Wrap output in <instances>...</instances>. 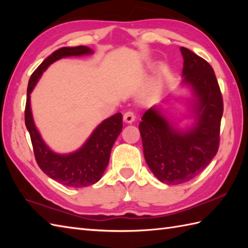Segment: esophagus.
I'll list each match as a JSON object with an SVG mask.
<instances>
[{
	"label": "esophagus",
	"mask_w": 248,
	"mask_h": 248,
	"mask_svg": "<svg viewBox=\"0 0 248 248\" xmlns=\"http://www.w3.org/2000/svg\"><path fill=\"white\" fill-rule=\"evenodd\" d=\"M124 120L125 124H132L133 121L135 120V115L133 112H131V110H129V112H125L124 115Z\"/></svg>",
	"instance_id": "1"
}]
</instances>
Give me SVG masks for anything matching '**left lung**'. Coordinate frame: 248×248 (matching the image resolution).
I'll list each match as a JSON object with an SVG mask.
<instances>
[{
    "label": "left lung",
    "instance_id": "8db88e82",
    "mask_svg": "<svg viewBox=\"0 0 248 248\" xmlns=\"http://www.w3.org/2000/svg\"><path fill=\"white\" fill-rule=\"evenodd\" d=\"M183 83L192 87L195 124L180 131L151 108L139 125L145 160L154 175L170 186L186 183L202 172L217 154L224 103L213 68L181 46Z\"/></svg>",
    "mask_w": 248,
    "mask_h": 248
}]
</instances>
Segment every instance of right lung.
Returning <instances> with one entry per match:
<instances>
[{"label":"right lung","instance_id":"add662e5","mask_svg":"<svg viewBox=\"0 0 248 248\" xmlns=\"http://www.w3.org/2000/svg\"><path fill=\"white\" fill-rule=\"evenodd\" d=\"M93 50L85 46H65L54 51L41 62L31 76L25 104V125L28 129L37 164L46 176L70 187H84L96 183L107 168L109 155L116 139L123 129V115L117 113L105 119L94 129L80 149L69 155H57L52 151L36 129L31 116L30 94L44 71L52 62L67 56L92 54Z\"/></svg>","mask_w":248,"mask_h":248}]
</instances>
